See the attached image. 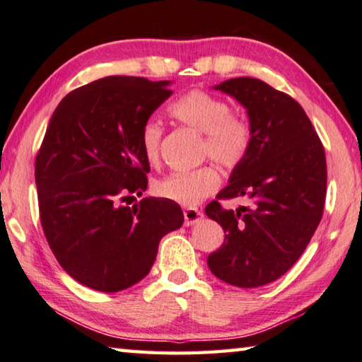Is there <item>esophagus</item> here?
<instances>
[{"instance_id": "obj_1", "label": "esophagus", "mask_w": 362, "mask_h": 362, "mask_svg": "<svg viewBox=\"0 0 362 362\" xmlns=\"http://www.w3.org/2000/svg\"><path fill=\"white\" fill-rule=\"evenodd\" d=\"M201 217H203V214H201L198 209H192V207H189V209L183 211V218H185V226H189V225L196 223Z\"/></svg>"}]
</instances>
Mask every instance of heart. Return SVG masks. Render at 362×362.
<instances>
[{
	"instance_id": "1",
	"label": "heart",
	"mask_w": 362,
	"mask_h": 362,
	"mask_svg": "<svg viewBox=\"0 0 362 362\" xmlns=\"http://www.w3.org/2000/svg\"><path fill=\"white\" fill-rule=\"evenodd\" d=\"M169 112L187 126L206 134L204 155H209L218 166L231 169L246 158L250 145L247 122L233 115L228 103L220 97L203 89H193L175 100ZM161 134L163 129L156 121L150 119L144 124L140 144L146 161H158ZM218 183L216 169L204 166L164 177L156 183L155 192L159 198L192 207L216 192Z\"/></svg>"
}]
</instances>
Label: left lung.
<instances>
[{
    "label": "left lung",
    "mask_w": 362,
    "mask_h": 362,
    "mask_svg": "<svg viewBox=\"0 0 362 362\" xmlns=\"http://www.w3.org/2000/svg\"><path fill=\"white\" fill-rule=\"evenodd\" d=\"M246 108L250 145L217 199L246 198L250 206H206L225 231L207 257L211 272L236 287L273 283L289 269L321 222L326 199V155L303 108L291 95L255 78L214 86Z\"/></svg>",
    "instance_id": "left-lung-1"
}]
</instances>
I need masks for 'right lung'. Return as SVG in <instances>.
Here are the masks:
<instances>
[{"mask_svg":"<svg viewBox=\"0 0 362 362\" xmlns=\"http://www.w3.org/2000/svg\"><path fill=\"white\" fill-rule=\"evenodd\" d=\"M170 81L107 76L65 95L49 121L35 163L40 217L49 247L70 276L100 292L144 279L164 235L180 228L179 204L144 198L140 132L169 99Z\"/></svg>","mask_w":362,"mask_h":362,"instance_id":"1","label":"right lung"}]
</instances>
